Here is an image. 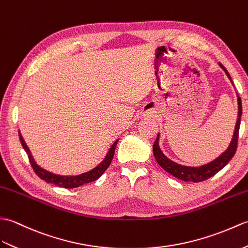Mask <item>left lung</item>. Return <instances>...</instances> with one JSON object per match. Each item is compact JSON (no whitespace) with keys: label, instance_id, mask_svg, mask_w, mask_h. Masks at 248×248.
<instances>
[{"label":"left lung","instance_id":"8db88e82","mask_svg":"<svg viewBox=\"0 0 248 248\" xmlns=\"http://www.w3.org/2000/svg\"><path fill=\"white\" fill-rule=\"evenodd\" d=\"M222 69L225 71V73L227 74L229 79L232 80L229 73L227 70L225 69L222 63H219ZM238 104H239V114H238V121H236L235 124V129L233 134V138L232 143L228 147V150L223 153L221 156L217 158L216 160L205 164V166H202L199 168H192V167H185L181 166V164L176 163L164 155L161 152L160 147H159V135L154 142L153 145V152L154 156H155L157 162L159 163L164 170H167L168 173L173 175L174 177L178 178L184 181H192V183H200V181L207 180L212 176L216 175L217 172H219L226 164L232 160V158L234 156L236 152V147H238V140H239V129H240V122H241V115H242V103H241V97L238 95Z\"/></svg>","mask_w":248,"mask_h":248}]
</instances>
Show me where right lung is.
<instances>
[{
    "label": "right lung",
    "mask_w": 248,
    "mask_h": 248,
    "mask_svg": "<svg viewBox=\"0 0 248 248\" xmlns=\"http://www.w3.org/2000/svg\"><path fill=\"white\" fill-rule=\"evenodd\" d=\"M19 138H20L22 146H23L24 151L27 154V156H29V160L31 164V168H32V170H34V172L36 173L38 177H40L41 179L46 181V183L54 184L55 186H62V188H65V189L78 188V186H80L85 185V184L92 183V181H94L97 178H100L101 176L104 174V172H105V170L108 169V167L110 166V163H111V160H112L113 155H114L115 146H117V143L119 141V140H117L113 143L112 146L110 147V150L106 155L105 159H104V160L100 164H98L96 168L89 170V172L80 174V175L62 176V175H56V174H53L51 172H47V170L41 169L39 166H38V164H36L34 158H32L31 155V152L29 150V147H27L26 143L24 142L23 138H22V136H21L20 133H19Z\"/></svg>",
    "instance_id": "add662e5"
}]
</instances>
